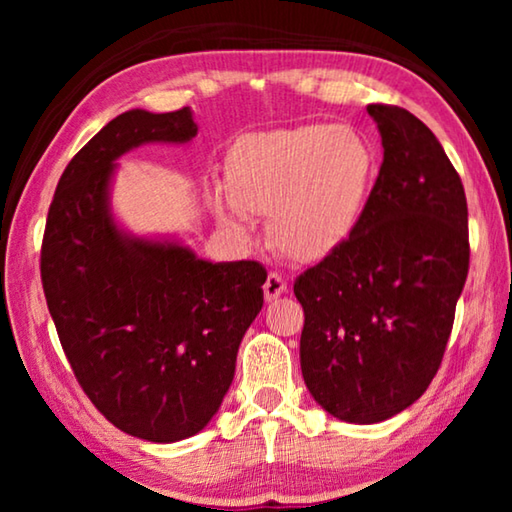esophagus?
Wrapping results in <instances>:
<instances>
[{
    "instance_id": "obj_1",
    "label": "esophagus",
    "mask_w": 512,
    "mask_h": 512,
    "mask_svg": "<svg viewBox=\"0 0 512 512\" xmlns=\"http://www.w3.org/2000/svg\"><path fill=\"white\" fill-rule=\"evenodd\" d=\"M282 293H287V280L277 273H268L266 282H264V298L271 302V300L280 298Z\"/></svg>"
}]
</instances>
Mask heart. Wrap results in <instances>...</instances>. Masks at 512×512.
<instances>
[{
	"mask_svg": "<svg viewBox=\"0 0 512 512\" xmlns=\"http://www.w3.org/2000/svg\"><path fill=\"white\" fill-rule=\"evenodd\" d=\"M377 180V153L352 126L302 124L250 133L230 146L225 189L210 203L230 228L246 232L248 214H268L280 253L318 262L359 230Z\"/></svg>",
	"mask_w": 512,
	"mask_h": 512,
	"instance_id": "b5f03b06",
	"label": "heart"
}]
</instances>
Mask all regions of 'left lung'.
<instances>
[{"label": "left lung", "mask_w": 512, "mask_h": 512, "mask_svg": "<svg viewBox=\"0 0 512 512\" xmlns=\"http://www.w3.org/2000/svg\"><path fill=\"white\" fill-rule=\"evenodd\" d=\"M384 162L354 237L307 268L300 368L343 422L372 424L411 406L436 377L470 268L465 189L409 110L372 103Z\"/></svg>", "instance_id": "left-lung-1"}]
</instances>
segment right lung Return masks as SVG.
Segmentation results:
<instances>
[{
	"label": "right lung",
	"mask_w": 512,
	"mask_h": 512,
	"mask_svg": "<svg viewBox=\"0 0 512 512\" xmlns=\"http://www.w3.org/2000/svg\"><path fill=\"white\" fill-rule=\"evenodd\" d=\"M192 110H128L67 164L49 205L40 275L60 345L108 422L176 443L219 411L239 343L262 311L266 268L212 264L173 241L128 237L108 205L115 160L196 137Z\"/></svg>",
	"instance_id": "obj_1"
}]
</instances>
